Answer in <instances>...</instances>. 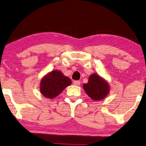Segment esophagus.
<instances>
[{"label":"esophagus","mask_w":146,"mask_h":146,"mask_svg":"<svg viewBox=\"0 0 146 146\" xmlns=\"http://www.w3.org/2000/svg\"><path fill=\"white\" fill-rule=\"evenodd\" d=\"M80 84H81V82L80 81H74V82H73V84L75 85V86H79V85H80Z\"/></svg>","instance_id":"obj_1"}]
</instances>
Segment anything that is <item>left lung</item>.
I'll return each mask as SVG.
<instances>
[{"label":"left lung","instance_id":"obj_1","mask_svg":"<svg viewBox=\"0 0 146 146\" xmlns=\"http://www.w3.org/2000/svg\"><path fill=\"white\" fill-rule=\"evenodd\" d=\"M84 89L92 99L100 100L104 98L109 92V86L99 75L92 74L88 84H84Z\"/></svg>","mask_w":146,"mask_h":146}]
</instances>
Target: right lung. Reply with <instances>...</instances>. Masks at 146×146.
Here are the masks:
<instances>
[{"instance_id": "obj_1", "label": "right lung", "mask_w": 146, "mask_h": 146, "mask_svg": "<svg viewBox=\"0 0 146 146\" xmlns=\"http://www.w3.org/2000/svg\"><path fill=\"white\" fill-rule=\"evenodd\" d=\"M71 84V79L64 76L61 72L53 71L41 80L40 92L48 98H53Z\"/></svg>"}]
</instances>
